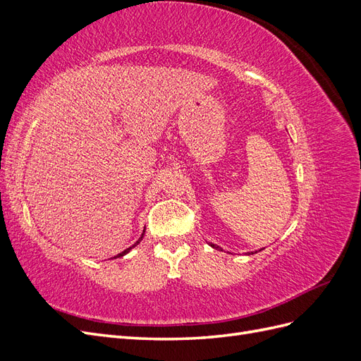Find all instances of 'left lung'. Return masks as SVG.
<instances>
[{
  "label": "left lung",
  "mask_w": 361,
  "mask_h": 361,
  "mask_svg": "<svg viewBox=\"0 0 361 361\" xmlns=\"http://www.w3.org/2000/svg\"><path fill=\"white\" fill-rule=\"evenodd\" d=\"M212 248H220V247H218V245H215V244H209ZM221 250V248H220Z\"/></svg>",
  "instance_id": "1"
}]
</instances>
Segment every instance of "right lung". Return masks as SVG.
Masks as SVG:
<instances>
[{"label": "right lung", "mask_w": 361, "mask_h": 361, "mask_svg": "<svg viewBox=\"0 0 361 361\" xmlns=\"http://www.w3.org/2000/svg\"><path fill=\"white\" fill-rule=\"evenodd\" d=\"M145 231H146V227H145ZM145 231H143V233H141V236H140V238H138V241H137V243H135V244H134V245H133V247H129V248H126V250H123V251H122V253H120V255H117V256H114V259H117V257H122V256H125V255H128V253H129V251H130V250H133V248H134V247H135V245H138V244H140V243H141V239H143V236H145Z\"/></svg>", "instance_id": "right-lung-1"}]
</instances>
